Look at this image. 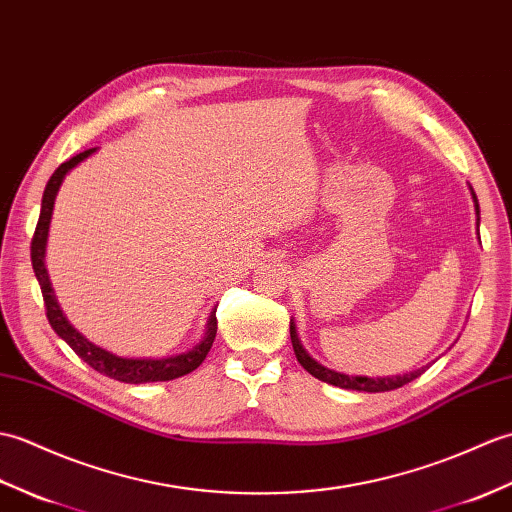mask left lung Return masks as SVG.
Listing matches in <instances>:
<instances>
[{
  "label": "left lung",
  "instance_id": "obj_1",
  "mask_svg": "<svg viewBox=\"0 0 512 512\" xmlns=\"http://www.w3.org/2000/svg\"><path fill=\"white\" fill-rule=\"evenodd\" d=\"M471 195H473V201H475V212H478V227H480V206H478V197H475V192L471 188ZM291 328V344H293V352L295 357H298L300 366L313 374L315 379H320L324 383H331V385H337V388H344V390H357V392H390V390H396V388H403L405 383L414 381L416 377H420L429 366H423L418 368L414 372H407V374H396V377H377V379H370V377H348V374H342V372H335V370H328L324 368L322 363H317L309 352H306L300 344L298 339V331H295V324L291 320L289 324Z\"/></svg>",
  "mask_w": 512,
  "mask_h": 512
}]
</instances>
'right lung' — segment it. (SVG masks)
Returning a JSON list of instances; mask_svg holds the SVG:
<instances>
[{
	"label": "right lung",
	"mask_w": 512,
	"mask_h": 512,
	"mask_svg": "<svg viewBox=\"0 0 512 512\" xmlns=\"http://www.w3.org/2000/svg\"><path fill=\"white\" fill-rule=\"evenodd\" d=\"M96 149H87L83 153L74 155L72 160H67L59 168L54 170L48 186L43 190V201H41V214H39V223L37 230H34L32 236V245H30V258H32V269L34 276L39 280V287L43 293V302H45V315H48V322L54 328V333L59 335L63 342L70 346L78 357H81L87 366H92L96 372L105 374L109 379H116L122 383H151V381H170V379H179L184 374L197 370L201 366V361L206 359V355L212 348L214 337H217V311H212L210 320H208V331L203 335L201 342L190 348L188 352H181V355L173 357H162V359H127V357H118L113 352L100 348L96 344L89 342L76 328L67 322V317L63 315L59 302H56L54 289L50 285V276L48 269H45V243H48V230H50V219H52V210H54V199L56 192H59L65 175L70 173L74 166L87 160Z\"/></svg>",
	"instance_id": "1"
}]
</instances>
